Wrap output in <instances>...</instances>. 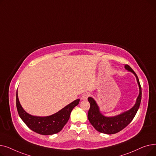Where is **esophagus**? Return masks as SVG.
I'll return each instance as SVG.
<instances>
[{"label": "esophagus", "mask_w": 156, "mask_h": 156, "mask_svg": "<svg viewBox=\"0 0 156 156\" xmlns=\"http://www.w3.org/2000/svg\"><path fill=\"white\" fill-rule=\"evenodd\" d=\"M89 96H90V94L88 93H85V94H83L82 96H81V99H82V100H87Z\"/></svg>", "instance_id": "34e87169"}]
</instances>
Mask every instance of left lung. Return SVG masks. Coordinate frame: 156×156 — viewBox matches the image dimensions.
<instances>
[{"label":"left lung","mask_w":156,"mask_h":156,"mask_svg":"<svg viewBox=\"0 0 156 156\" xmlns=\"http://www.w3.org/2000/svg\"><path fill=\"white\" fill-rule=\"evenodd\" d=\"M125 68L132 72L135 76L139 87V95L133 107L115 116H105L101 112L99 105L92 97H88V101L90 104V108L88 112V119L95 129L102 133L114 134L127 126L133 120L140 107L142 99V88L139 80L134 71L128 65L125 64Z\"/></svg>","instance_id":"1"}]
</instances>
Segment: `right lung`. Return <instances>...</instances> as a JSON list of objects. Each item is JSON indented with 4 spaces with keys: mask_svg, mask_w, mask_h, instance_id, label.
<instances>
[{
    "mask_svg": "<svg viewBox=\"0 0 156 156\" xmlns=\"http://www.w3.org/2000/svg\"><path fill=\"white\" fill-rule=\"evenodd\" d=\"M80 99L74 101L59 111L48 116H35L27 113L20 104L18 92H16V107L21 119L34 132L44 135H50L59 132L68 121L73 108L76 106Z\"/></svg>",
    "mask_w": 156,
    "mask_h": 156,
    "instance_id": "right-lung-1",
    "label": "right lung"
}]
</instances>
